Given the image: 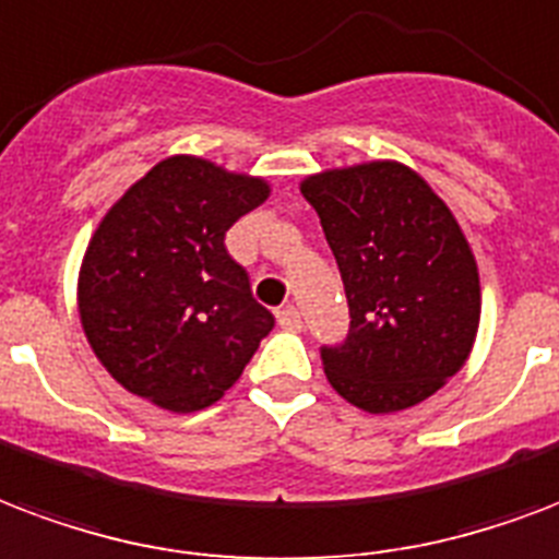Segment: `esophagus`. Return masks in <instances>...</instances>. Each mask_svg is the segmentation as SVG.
<instances>
[{
	"label": "esophagus",
	"instance_id": "esophagus-1",
	"mask_svg": "<svg viewBox=\"0 0 559 559\" xmlns=\"http://www.w3.org/2000/svg\"><path fill=\"white\" fill-rule=\"evenodd\" d=\"M278 325L284 328V331H301V328H305V322H301V313H298V308L287 305V308L278 310Z\"/></svg>",
	"mask_w": 559,
	"mask_h": 559
}]
</instances>
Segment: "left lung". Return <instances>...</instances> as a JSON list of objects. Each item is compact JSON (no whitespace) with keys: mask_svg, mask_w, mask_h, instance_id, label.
<instances>
[{"mask_svg":"<svg viewBox=\"0 0 559 559\" xmlns=\"http://www.w3.org/2000/svg\"><path fill=\"white\" fill-rule=\"evenodd\" d=\"M343 275L348 334L322 346L331 386L366 413L425 402L466 364L480 322L475 254L440 195L395 160L301 181Z\"/></svg>","mask_w":559,"mask_h":559,"instance_id":"1","label":"left lung"}]
</instances>
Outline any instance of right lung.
Returning <instances> with one entry per match:
<instances>
[{
    "mask_svg": "<svg viewBox=\"0 0 559 559\" xmlns=\"http://www.w3.org/2000/svg\"><path fill=\"white\" fill-rule=\"evenodd\" d=\"M266 195L263 178L176 155L105 213L81 263L79 313L128 393L193 413L240 378L275 319L251 296L225 231Z\"/></svg>",
    "mask_w": 559,
    "mask_h": 559,
    "instance_id": "add662e5",
    "label": "right lung"
}]
</instances>
